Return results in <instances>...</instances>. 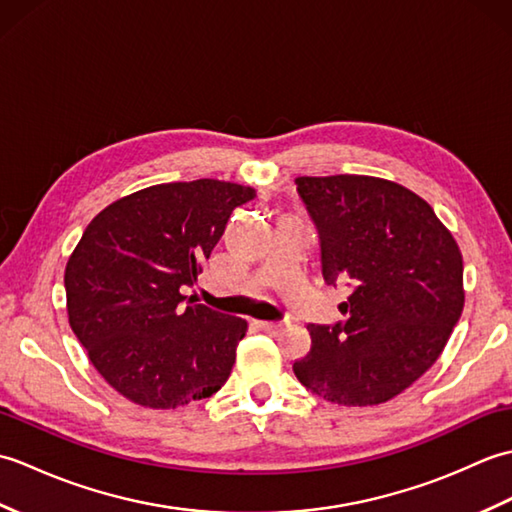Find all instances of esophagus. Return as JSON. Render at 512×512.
<instances>
[{"instance_id": "esophagus-1", "label": "esophagus", "mask_w": 512, "mask_h": 512, "mask_svg": "<svg viewBox=\"0 0 512 512\" xmlns=\"http://www.w3.org/2000/svg\"><path fill=\"white\" fill-rule=\"evenodd\" d=\"M259 325H262V328L268 330V332H279V330H284L286 323H281V321H262Z\"/></svg>"}]
</instances>
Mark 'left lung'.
I'll use <instances>...</instances> for the list:
<instances>
[{
	"label": "left lung",
	"mask_w": 512,
	"mask_h": 512,
	"mask_svg": "<svg viewBox=\"0 0 512 512\" xmlns=\"http://www.w3.org/2000/svg\"><path fill=\"white\" fill-rule=\"evenodd\" d=\"M321 237L323 279H350L347 319L310 325L299 383L343 407L380 405L438 361L464 308L460 246L431 206L374 176H301Z\"/></svg>",
	"instance_id": "left-lung-1"
}]
</instances>
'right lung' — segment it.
<instances>
[{
  "instance_id": "1",
  "label": "right lung",
  "mask_w": 512,
  "mask_h": 512,
  "mask_svg": "<svg viewBox=\"0 0 512 512\" xmlns=\"http://www.w3.org/2000/svg\"><path fill=\"white\" fill-rule=\"evenodd\" d=\"M253 187L224 180L154 184L112 202L65 266L68 319L107 385L149 409L213 396L231 376L248 323L191 299L202 264Z\"/></svg>"
}]
</instances>
